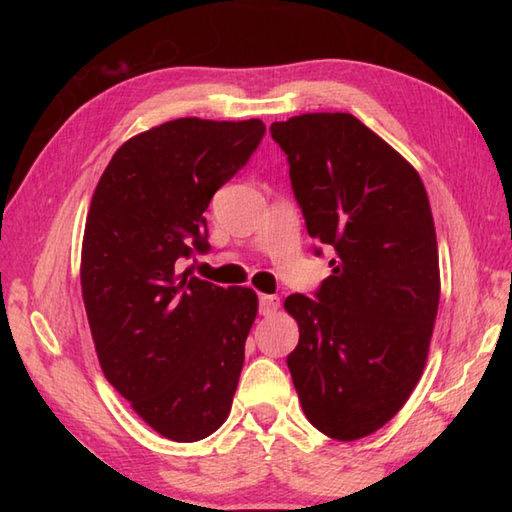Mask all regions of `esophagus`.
Listing matches in <instances>:
<instances>
[{"label":"esophagus","instance_id":"34e87169","mask_svg":"<svg viewBox=\"0 0 512 512\" xmlns=\"http://www.w3.org/2000/svg\"><path fill=\"white\" fill-rule=\"evenodd\" d=\"M279 308V297L275 295H262L259 297V312L264 314V317H270V314H275Z\"/></svg>","mask_w":512,"mask_h":512}]
</instances>
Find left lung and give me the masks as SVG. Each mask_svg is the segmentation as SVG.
<instances>
[{"instance_id":"left-lung-1","label":"left lung","mask_w":512,"mask_h":512,"mask_svg":"<svg viewBox=\"0 0 512 512\" xmlns=\"http://www.w3.org/2000/svg\"><path fill=\"white\" fill-rule=\"evenodd\" d=\"M286 151L310 237L334 248L317 299L290 295L299 325L288 369L306 418L328 438L378 431L427 363L440 301L438 239L409 162L345 112L270 125Z\"/></svg>"}]
</instances>
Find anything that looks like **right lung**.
<instances>
[{"mask_svg": "<svg viewBox=\"0 0 512 512\" xmlns=\"http://www.w3.org/2000/svg\"><path fill=\"white\" fill-rule=\"evenodd\" d=\"M266 132L250 121H176L116 149L96 184L81 292L105 378L162 438L195 442L228 418L257 317L255 290L178 275L206 248L204 211Z\"/></svg>", "mask_w": 512, "mask_h": 512, "instance_id": "add662e5", "label": "right lung"}]
</instances>
